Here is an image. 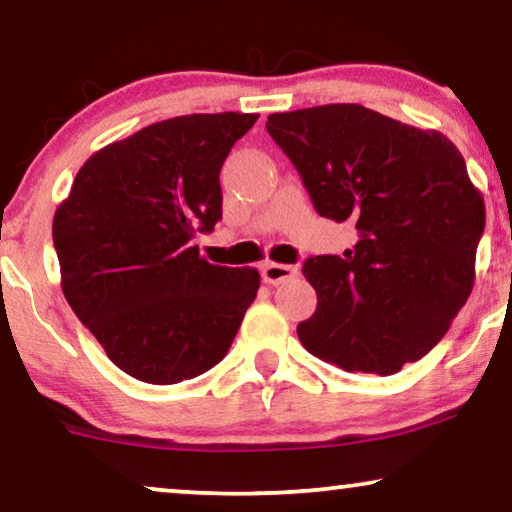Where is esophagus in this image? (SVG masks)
<instances>
[{
	"label": "esophagus",
	"mask_w": 512,
	"mask_h": 512,
	"mask_svg": "<svg viewBox=\"0 0 512 512\" xmlns=\"http://www.w3.org/2000/svg\"><path fill=\"white\" fill-rule=\"evenodd\" d=\"M296 272H298V268H293V265H284V263H272V261L263 263V268H261L263 282H265V284H272V286H277V284L286 282V279L296 277Z\"/></svg>",
	"instance_id": "1"
}]
</instances>
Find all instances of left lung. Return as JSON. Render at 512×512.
<instances>
[{
  "mask_svg": "<svg viewBox=\"0 0 512 512\" xmlns=\"http://www.w3.org/2000/svg\"><path fill=\"white\" fill-rule=\"evenodd\" d=\"M314 209L356 221L340 256L307 258L317 310L298 324L307 352L347 373L394 375L443 340L475 282L485 200L464 156L438 130H419L361 104L270 114Z\"/></svg>",
  "mask_w": 512,
  "mask_h": 512,
  "instance_id": "1",
  "label": "left lung"
}]
</instances>
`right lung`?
I'll use <instances>...</instances> for the list:
<instances>
[{
	"mask_svg": "<svg viewBox=\"0 0 512 512\" xmlns=\"http://www.w3.org/2000/svg\"><path fill=\"white\" fill-rule=\"evenodd\" d=\"M258 114H188L95 151L53 216L60 286L123 373L177 384L214 368L254 303L256 268L212 265L221 165Z\"/></svg>",
	"mask_w": 512,
	"mask_h": 512,
	"instance_id": "1",
	"label": "right lung"
}]
</instances>
